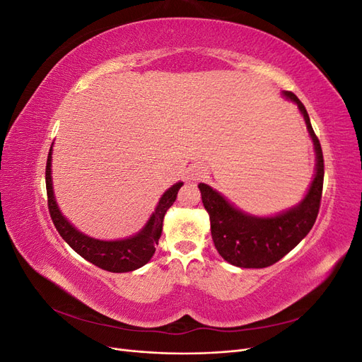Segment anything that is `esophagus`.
Listing matches in <instances>:
<instances>
[{"label":"esophagus","mask_w":362,"mask_h":362,"mask_svg":"<svg viewBox=\"0 0 362 362\" xmlns=\"http://www.w3.org/2000/svg\"><path fill=\"white\" fill-rule=\"evenodd\" d=\"M206 173H208V169L205 166H202V164H194V166H192L189 170V177L193 181H198L206 177Z\"/></svg>","instance_id":"34e87169"}]
</instances>
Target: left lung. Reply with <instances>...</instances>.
I'll list each match as a JSON object with an SVG mask.
<instances>
[{
	"label": "left lung",
	"instance_id": "left-lung-1",
	"mask_svg": "<svg viewBox=\"0 0 362 362\" xmlns=\"http://www.w3.org/2000/svg\"><path fill=\"white\" fill-rule=\"evenodd\" d=\"M284 95L298 104L317 154L315 177L305 199L298 206L279 216L255 217L238 211L210 185L199 184L204 206L210 214L214 246L225 261L237 267L262 269L275 264L311 231L320 210L325 177L320 141L314 133L310 116L299 98L293 92H286Z\"/></svg>",
	"mask_w": 362,
	"mask_h": 362
}]
</instances>
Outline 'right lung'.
Masks as SVG:
<instances>
[{"label": "right lung", "mask_w": 362, "mask_h": 362, "mask_svg": "<svg viewBox=\"0 0 362 362\" xmlns=\"http://www.w3.org/2000/svg\"><path fill=\"white\" fill-rule=\"evenodd\" d=\"M51 152L49 149L47 160V194H48V210L52 218V223L56 226L59 234L78 255L87 259L92 264L113 273H124L136 270L152 258L158 245V238L163 229V218L166 211L177 199L178 190L182 182L172 185V187L161 196V199L156 208V213L151 216L146 226L141 231L125 240H116V242H103V240L90 238L81 234L64 218L59 210V206L54 199L52 182H51Z\"/></svg>", "instance_id": "right-lung-1"}]
</instances>
